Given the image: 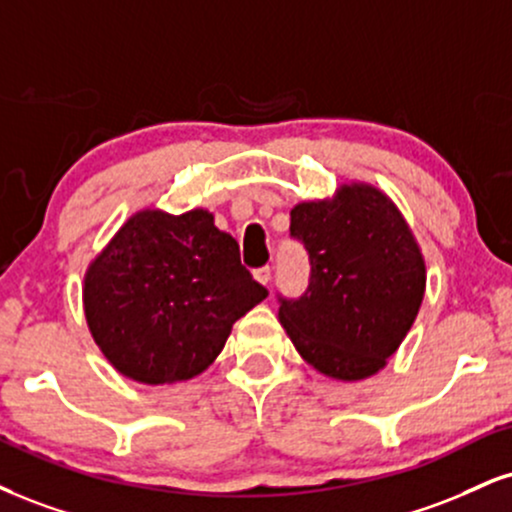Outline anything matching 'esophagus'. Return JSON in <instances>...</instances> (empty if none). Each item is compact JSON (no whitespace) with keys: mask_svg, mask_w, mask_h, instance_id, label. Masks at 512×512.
<instances>
[{"mask_svg":"<svg viewBox=\"0 0 512 512\" xmlns=\"http://www.w3.org/2000/svg\"><path fill=\"white\" fill-rule=\"evenodd\" d=\"M255 279L260 281V283H264V286H269V283H272V267H260V269H255Z\"/></svg>","mask_w":512,"mask_h":512,"instance_id":"obj_1","label":"esophagus"}]
</instances>
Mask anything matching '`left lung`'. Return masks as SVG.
Here are the masks:
<instances>
[{
	"mask_svg": "<svg viewBox=\"0 0 512 512\" xmlns=\"http://www.w3.org/2000/svg\"><path fill=\"white\" fill-rule=\"evenodd\" d=\"M291 238L310 260L298 298H279L295 350L334 379L372 377L396 353L424 295V260L389 197L343 186L334 202L291 212Z\"/></svg>",
	"mask_w": 512,
	"mask_h": 512,
	"instance_id": "1",
	"label": "left lung"
}]
</instances>
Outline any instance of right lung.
Segmentation results:
<instances>
[{"label":"right lung","instance_id":"right-lung-1","mask_svg":"<svg viewBox=\"0 0 512 512\" xmlns=\"http://www.w3.org/2000/svg\"><path fill=\"white\" fill-rule=\"evenodd\" d=\"M267 295L236 238L193 209L128 219L92 262L83 298L104 357L135 381L169 384L212 365L231 326Z\"/></svg>","mask_w":512,"mask_h":512}]
</instances>
